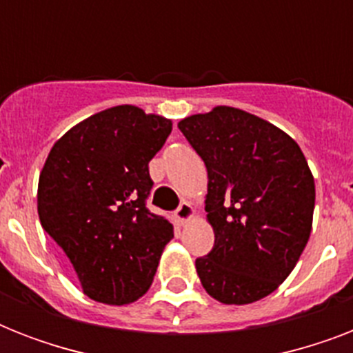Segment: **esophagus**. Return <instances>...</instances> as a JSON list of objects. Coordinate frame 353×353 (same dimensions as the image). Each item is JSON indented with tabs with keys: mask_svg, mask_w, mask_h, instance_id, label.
Returning <instances> with one entry per match:
<instances>
[{
	"mask_svg": "<svg viewBox=\"0 0 353 353\" xmlns=\"http://www.w3.org/2000/svg\"><path fill=\"white\" fill-rule=\"evenodd\" d=\"M176 221L177 225H185L190 218H194V207L188 201H185V203H181L179 207H177L176 210Z\"/></svg>",
	"mask_w": 353,
	"mask_h": 353,
	"instance_id": "obj_1",
	"label": "esophagus"
}]
</instances>
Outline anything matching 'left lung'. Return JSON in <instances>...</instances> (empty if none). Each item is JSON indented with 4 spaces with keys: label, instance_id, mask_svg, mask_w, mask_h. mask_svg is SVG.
<instances>
[{
    "label": "left lung",
    "instance_id": "left-lung-1",
    "mask_svg": "<svg viewBox=\"0 0 353 353\" xmlns=\"http://www.w3.org/2000/svg\"><path fill=\"white\" fill-rule=\"evenodd\" d=\"M207 166V221L214 247L196 260L205 291L221 304L273 293L312 232L315 181L301 146L271 122L231 106L179 121Z\"/></svg>",
    "mask_w": 353,
    "mask_h": 353
}]
</instances>
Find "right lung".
<instances>
[{"instance_id": "1", "label": "right lung", "mask_w": 353, "mask_h": 353, "mask_svg": "<svg viewBox=\"0 0 353 353\" xmlns=\"http://www.w3.org/2000/svg\"><path fill=\"white\" fill-rule=\"evenodd\" d=\"M170 132V119L122 104L79 122L47 155L40 223L93 301L130 304L154 282L174 227L146 209L154 185L148 163Z\"/></svg>"}]
</instances>
